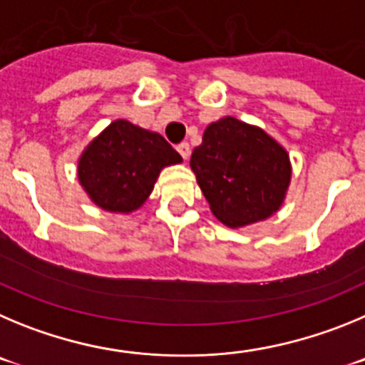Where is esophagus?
Returning <instances> with one entry per match:
<instances>
[{"label":"esophagus","mask_w":365,"mask_h":365,"mask_svg":"<svg viewBox=\"0 0 365 365\" xmlns=\"http://www.w3.org/2000/svg\"><path fill=\"white\" fill-rule=\"evenodd\" d=\"M176 149H178V153L182 154L183 160H189V156H190V145H189V143L182 142L178 147H176Z\"/></svg>","instance_id":"obj_1"}]
</instances>
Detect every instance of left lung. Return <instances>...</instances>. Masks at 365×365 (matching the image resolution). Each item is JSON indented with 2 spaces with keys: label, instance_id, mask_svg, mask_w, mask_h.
Instances as JSON below:
<instances>
[{
  "label": "left lung",
  "instance_id": "obj_1",
  "mask_svg": "<svg viewBox=\"0 0 365 365\" xmlns=\"http://www.w3.org/2000/svg\"><path fill=\"white\" fill-rule=\"evenodd\" d=\"M190 169L211 211L229 227L278 211L291 180L287 153L264 130L231 116L207 127Z\"/></svg>",
  "mask_w": 365,
  "mask_h": 365
}]
</instances>
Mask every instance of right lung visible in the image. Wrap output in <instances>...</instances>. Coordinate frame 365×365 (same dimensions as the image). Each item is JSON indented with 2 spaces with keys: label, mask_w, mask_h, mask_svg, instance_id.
Wrapping results in <instances>:
<instances>
[{
  "label": "right lung",
  "mask_w": 365,
  "mask_h": 365,
  "mask_svg": "<svg viewBox=\"0 0 365 365\" xmlns=\"http://www.w3.org/2000/svg\"><path fill=\"white\" fill-rule=\"evenodd\" d=\"M180 162L163 136L116 120L81 154L78 176L101 209L130 212L150 195L160 170Z\"/></svg>",
  "instance_id": "1"
}]
</instances>
